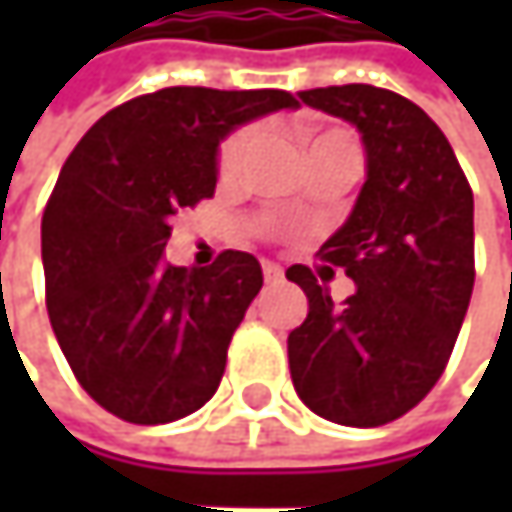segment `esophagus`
I'll list each match as a JSON object with an SVG mask.
<instances>
[{"label":"esophagus","instance_id":"1","mask_svg":"<svg viewBox=\"0 0 512 512\" xmlns=\"http://www.w3.org/2000/svg\"><path fill=\"white\" fill-rule=\"evenodd\" d=\"M263 278H266V281H281V278H284V269H281L278 263H269V260H266V263H263Z\"/></svg>","mask_w":512,"mask_h":512}]
</instances>
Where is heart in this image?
Here are the masks:
<instances>
[{
  "instance_id": "b5f03b06",
  "label": "heart",
  "mask_w": 512,
  "mask_h": 512,
  "mask_svg": "<svg viewBox=\"0 0 512 512\" xmlns=\"http://www.w3.org/2000/svg\"><path fill=\"white\" fill-rule=\"evenodd\" d=\"M305 145H308V154L323 151V148H356L353 139L344 130H320V127L305 130ZM252 148H255V130H243V133H237L234 139L225 142L222 156H219V171H222L225 180H234L243 171Z\"/></svg>"
}]
</instances>
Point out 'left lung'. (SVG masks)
Segmentation results:
<instances>
[{"label": "left lung", "instance_id": "1", "mask_svg": "<svg viewBox=\"0 0 512 512\" xmlns=\"http://www.w3.org/2000/svg\"><path fill=\"white\" fill-rule=\"evenodd\" d=\"M299 100L356 127L364 186L320 246L356 281L350 299L335 305L308 266L287 269L308 296L287 335L290 379L320 418L382 427L430 394L457 344L474 287V198L451 142L412 100L361 82Z\"/></svg>", "mask_w": 512, "mask_h": 512}]
</instances>
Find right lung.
I'll use <instances>...</instances> for the list:
<instances>
[{
	"label": "right lung",
	"instance_id": "right-lung-1",
	"mask_svg": "<svg viewBox=\"0 0 512 512\" xmlns=\"http://www.w3.org/2000/svg\"><path fill=\"white\" fill-rule=\"evenodd\" d=\"M299 109L278 88L174 85L106 112L73 148L41 222L47 311L79 385L130 424H168L219 388L263 272L249 252L165 263L171 216L210 198L219 145Z\"/></svg>",
	"mask_w": 512,
	"mask_h": 512
}]
</instances>
